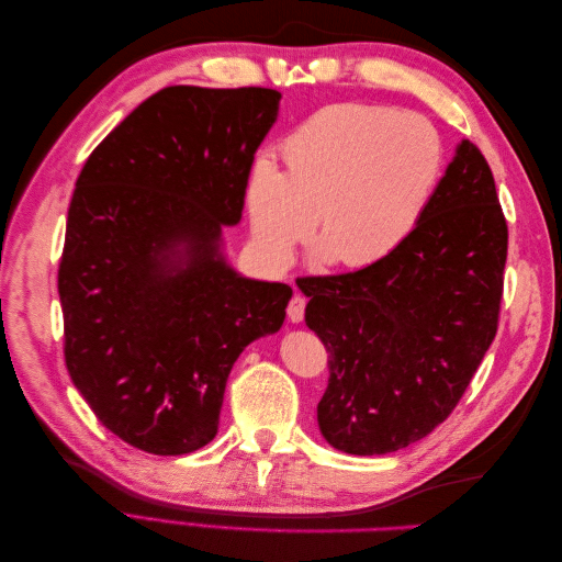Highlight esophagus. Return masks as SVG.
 Masks as SVG:
<instances>
[{"label": "esophagus", "instance_id": "1", "mask_svg": "<svg viewBox=\"0 0 562 562\" xmlns=\"http://www.w3.org/2000/svg\"><path fill=\"white\" fill-rule=\"evenodd\" d=\"M304 307H307V300L302 295H293L291 302H288V318L293 323H300L304 318Z\"/></svg>", "mask_w": 562, "mask_h": 562}]
</instances>
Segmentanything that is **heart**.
Masks as SVG:
<instances>
[{
  "label": "heart",
  "mask_w": 562,
  "mask_h": 562,
  "mask_svg": "<svg viewBox=\"0 0 562 562\" xmlns=\"http://www.w3.org/2000/svg\"><path fill=\"white\" fill-rule=\"evenodd\" d=\"M285 171L262 157L246 206L271 260L288 262L318 217L321 258L363 269L394 252L427 211L443 176V143L417 114L339 103L302 122L283 147Z\"/></svg>",
  "instance_id": "obj_1"
}]
</instances>
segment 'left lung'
Masks as SVG:
<instances>
[{
	"mask_svg": "<svg viewBox=\"0 0 562 562\" xmlns=\"http://www.w3.org/2000/svg\"><path fill=\"white\" fill-rule=\"evenodd\" d=\"M508 227L481 149L457 145L427 211L384 260L302 279L328 351L318 429L337 450L386 454L446 422L497 335Z\"/></svg>",
	"mask_w": 562,
	"mask_h": 562,
	"instance_id": "1",
	"label": "left lung"
}]
</instances>
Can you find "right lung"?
Masks as SVG:
<instances>
[{"label":"right lung","instance_id":"1","mask_svg":"<svg viewBox=\"0 0 562 562\" xmlns=\"http://www.w3.org/2000/svg\"><path fill=\"white\" fill-rule=\"evenodd\" d=\"M281 93L168 87L83 164L58 267L65 366L105 429L151 454L217 434L239 353L283 326L293 288L227 265Z\"/></svg>","mask_w":562,"mask_h":562}]
</instances>
